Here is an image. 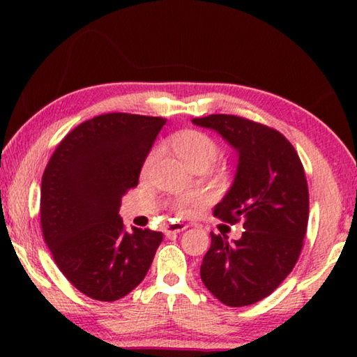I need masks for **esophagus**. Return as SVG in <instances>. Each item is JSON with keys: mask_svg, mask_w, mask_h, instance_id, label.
<instances>
[{"mask_svg": "<svg viewBox=\"0 0 357 357\" xmlns=\"http://www.w3.org/2000/svg\"><path fill=\"white\" fill-rule=\"evenodd\" d=\"M187 228L185 223H181V222H172L168 223V227L165 229L167 234H174V233H179V231H184Z\"/></svg>", "mask_w": 357, "mask_h": 357, "instance_id": "obj_1", "label": "esophagus"}]
</instances>
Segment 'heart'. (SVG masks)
Masks as SVG:
<instances>
[{
  "mask_svg": "<svg viewBox=\"0 0 357 357\" xmlns=\"http://www.w3.org/2000/svg\"><path fill=\"white\" fill-rule=\"evenodd\" d=\"M173 148L179 154L181 159H183L187 165L192 167L195 164H213L217 159H219L220 148L219 144L215 143L213 137L200 130H183L179 132L178 135L173 138ZM160 157V148L151 149L146 159H144L143 164V173H148L151 168L155 165V162L159 160ZM204 202L203 195L200 193H184V195H179L173 203V208L178 214H190L193 209H195L198 204Z\"/></svg>",
  "mask_w": 357,
  "mask_h": 357,
  "instance_id": "heart-1",
  "label": "heart"
}]
</instances>
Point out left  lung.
Masks as SVG:
<instances>
[{
  "instance_id": "obj_1",
  "label": "left lung",
  "mask_w": 357,
  "mask_h": 357,
  "mask_svg": "<svg viewBox=\"0 0 357 357\" xmlns=\"http://www.w3.org/2000/svg\"><path fill=\"white\" fill-rule=\"evenodd\" d=\"M193 124L214 129L238 151L231 189L214 217L243 219V236L228 243L211 233L200 275L211 293L229 307L269 296L291 273L309 222V187L298 153L279 130L234 114H209Z\"/></svg>"
}]
</instances>
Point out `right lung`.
Masks as SVG:
<instances>
[{
    "label": "right lung",
    "mask_w": 357,
    "mask_h": 357,
    "mask_svg": "<svg viewBox=\"0 0 357 357\" xmlns=\"http://www.w3.org/2000/svg\"><path fill=\"white\" fill-rule=\"evenodd\" d=\"M167 119L107 113L77 126L58 144L40 187V227L59 271L78 291L113 302L146 275L164 234L126 231L121 198Z\"/></svg>",
    "instance_id": "right-lung-1"
}]
</instances>
